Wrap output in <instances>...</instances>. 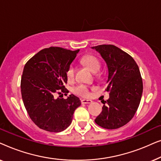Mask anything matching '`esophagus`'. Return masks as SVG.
<instances>
[{
    "mask_svg": "<svg viewBox=\"0 0 161 161\" xmlns=\"http://www.w3.org/2000/svg\"><path fill=\"white\" fill-rule=\"evenodd\" d=\"M80 102L82 104H89V103H92V101L91 100H86V99H82L80 100Z\"/></svg>",
    "mask_w": 161,
    "mask_h": 161,
    "instance_id": "1",
    "label": "esophagus"
}]
</instances>
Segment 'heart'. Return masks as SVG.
Wrapping results in <instances>:
<instances>
[{"label":"heart","instance_id":"obj_1","mask_svg":"<svg viewBox=\"0 0 161 161\" xmlns=\"http://www.w3.org/2000/svg\"><path fill=\"white\" fill-rule=\"evenodd\" d=\"M80 61L83 64L89 67L94 72H97L100 69V61L93 55H85L81 58ZM75 73V67L74 64H71L67 70V76L68 79L73 78ZM73 92L77 95L85 97L90 95V89L89 86L85 84H82V83L75 86L73 88Z\"/></svg>","mask_w":161,"mask_h":161}]
</instances>
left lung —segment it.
Instances as JSON below:
<instances>
[{"label": "left lung", "mask_w": 161, "mask_h": 161, "mask_svg": "<svg viewBox=\"0 0 161 161\" xmlns=\"http://www.w3.org/2000/svg\"><path fill=\"white\" fill-rule=\"evenodd\" d=\"M107 64L108 77L105 91L109 92L107 105L97 116L95 122L103 128L113 130L124 126L135 115L143 92L139 68L133 57L113 45L92 47Z\"/></svg>", "instance_id": "1"}]
</instances>
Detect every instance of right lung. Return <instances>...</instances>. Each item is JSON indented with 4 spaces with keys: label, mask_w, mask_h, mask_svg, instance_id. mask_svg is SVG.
Instances as JSON below:
<instances>
[{
    "label": "right lung",
    "mask_w": 161,
    "mask_h": 161,
    "mask_svg": "<svg viewBox=\"0 0 161 161\" xmlns=\"http://www.w3.org/2000/svg\"><path fill=\"white\" fill-rule=\"evenodd\" d=\"M79 50L59 47L41 50L25 64L21 78V94L31 119L39 128L58 133L71 124L75 110L81 104L78 97L70 94L67 99L54 98V94L69 91L67 70Z\"/></svg>",
    "instance_id": "add662e5"
}]
</instances>
